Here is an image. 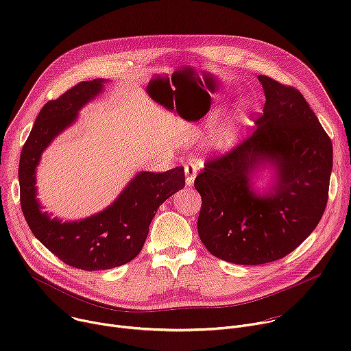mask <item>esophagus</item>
<instances>
[{
  "label": "esophagus",
  "instance_id": "34e87169",
  "mask_svg": "<svg viewBox=\"0 0 351 351\" xmlns=\"http://www.w3.org/2000/svg\"><path fill=\"white\" fill-rule=\"evenodd\" d=\"M198 172V167L195 162H187L184 165V175H186V184L187 186H193L194 179L197 176Z\"/></svg>",
  "mask_w": 351,
  "mask_h": 351
}]
</instances>
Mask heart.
I'll return each mask as SVG.
<instances>
[{
  "instance_id": "b5f03b06",
  "label": "heart",
  "mask_w": 351,
  "mask_h": 351,
  "mask_svg": "<svg viewBox=\"0 0 351 351\" xmlns=\"http://www.w3.org/2000/svg\"><path fill=\"white\" fill-rule=\"evenodd\" d=\"M248 111H247V106H241L240 107V110H239V112H237V121L240 122V123H247V121H248Z\"/></svg>"
}]
</instances>
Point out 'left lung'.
Instances as JSON below:
<instances>
[{
	"label": "left lung",
	"mask_w": 351,
	"mask_h": 351,
	"mask_svg": "<svg viewBox=\"0 0 351 351\" xmlns=\"http://www.w3.org/2000/svg\"><path fill=\"white\" fill-rule=\"evenodd\" d=\"M258 80L267 101L253 133L208 160L194 180L199 239L213 256L239 265L280 260L302 244L324 215L332 172V141L303 94L269 76ZM265 162L278 182L258 196L249 175Z\"/></svg>",
	"instance_id": "obj_1"
}]
</instances>
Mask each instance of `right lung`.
<instances>
[{
    "mask_svg": "<svg viewBox=\"0 0 351 351\" xmlns=\"http://www.w3.org/2000/svg\"><path fill=\"white\" fill-rule=\"evenodd\" d=\"M104 82H80L48 101L36 118L19 161L21 207L32 233L61 261L83 271H104L132 261L141 252L158 207L184 187L183 167L162 173L140 172L114 204L90 218L62 223L41 213L34 186L41 153L103 90Z\"/></svg>",
    "mask_w": 351,
    "mask_h": 351,
    "instance_id": "obj_1",
    "label": "right lung"
}]
</instances>
